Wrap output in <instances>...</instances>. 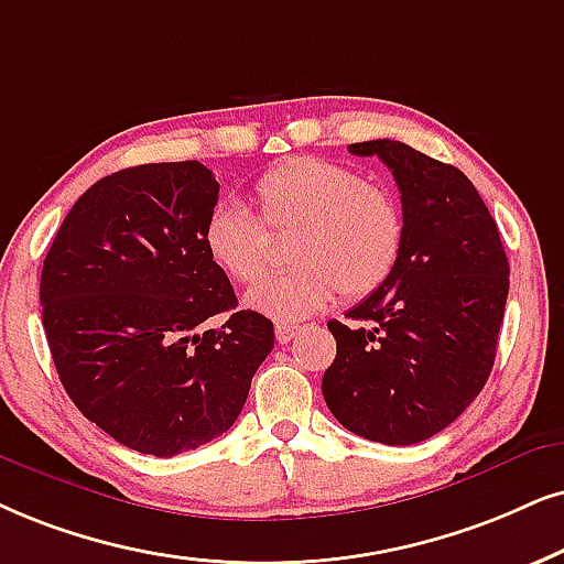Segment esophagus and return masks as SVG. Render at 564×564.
<instances>
[{
  "label": "esophagus",
  "instance_id": "esophagus-1",
  "mask_svg": "<svg viewBox=\"0 0 564 564\" xmlns=\"http://www.w3.org/2000/svg\"><path fill=\"white\" fill-rule=\"evenodd\" d=\"M299 330H302L299 325H278L275 327V340H278V344H289V340L294 338Z\"/></svg>",
  "mask_w": 564,
  "mask_h": 564
}]
</instances>
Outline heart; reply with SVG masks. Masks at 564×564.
I'll list each match as a JSON object with an SVG mask.
<instances>
[{
	"mask_svg": "<svg viewBox=\"0 0 564 564\" xmlns=\"http://www.w3.org/2000/svg\"><path fill=\"white\" fill-rule=\"evenodd\" d=\"M260 221L234 199H220L203 226L208 260L231 281L252 283L268 268L265 231L289 234V273L268 278L245 304L262 317L296 323L335 302L372 296L401 260L405 218L384 184L365 182L340 163L296 155L258 176Z\"/></svg>",
	"mask_w": 564,
	"mask_h": 564,
	"instance_id": "obj_1",
	"label": "heart"
}]
</instances>
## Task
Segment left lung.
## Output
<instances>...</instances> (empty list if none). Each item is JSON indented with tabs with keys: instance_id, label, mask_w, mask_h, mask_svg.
<instances>
[{
	"instance_id": "left-lung-1",
	"label": "left lung",
	"mask_w": 564,
	"mask_h": 564,
	"mask_svg": "<svg viewBox=\"0 0 564 564\" xmlns=\"http://www.w3.org/2000/svg\"><path fill=\"white\" fill-rule=\"evenodd\" d=\"M377 155L401 189L405 239L384 286L327 323V409L348 432L416 445L453 424L481 393L510 289L500 231L479 192L451 163L398 140L348 145Z\"/></svg>"
}]
</instances>
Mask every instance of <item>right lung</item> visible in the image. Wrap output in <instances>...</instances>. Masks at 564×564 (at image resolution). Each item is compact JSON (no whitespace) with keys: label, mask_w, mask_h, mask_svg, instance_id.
Instances as JSON below:
<instances>
[{"label":"right lung","mask_w":564,"mask_h":564,"mask_svg":"<svg viewBox=\"0 0 564 564\" xmlns=\"http://www.w3.org/2000/svg\"><path fill=\"white\" fill-rule=\"evenodd\" d=\"M218 182L197 161L104 176L73 205L41 270L56 375L85 419L132 451L171 458L216 440L273 351L268 317L237 312L205 254ZM226 314L220 328L204 319Z\"/></svg>","instance_id":"obj_1"}]
</instances>
